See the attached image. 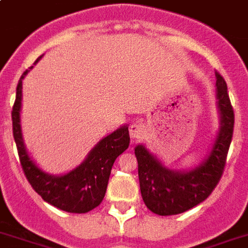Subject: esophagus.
Wrapping results in <instances>:
<instances>
[{
	"label": "esophagus",
	"instance_id": "34e87169",
	"mask_svg": "<svg viewBox=\"0 0 248 248\" xmlns=\"http://www.w3.org/2000/svg\"><path fill=\"white\" fill-rule=\"evenodd\" d=\"M129 132H130V136H132V138L139 139V138H142V137L146 134L147 129H146V125H144V124H142V123H139V122H136V123H133L132 125H130V128H129Z\"/></svg>",
	"mask_w": 248,
	"mask_h": 248
}]
</instances>
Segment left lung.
Returning a JSON list of instances; mask_svg holds the SVG:
<instances>
[{"label":"left lung","instance_id":"1","mask_svg":"<svg viewBox=\"0 0 248 248\" xmlns=\"http://www.w3.org/2000/svg\"><path fill=\"white\" fill-rule=\"evenodd\" d=\"M217 105L220 126L209 156L189 171H173L161 163L143 144L134 148L140 193L144 204L158 216H175L191 209L212 194L222 177L234 126V112L227 83L216 72Z\"/></svg>","mask_w":248,"mask_h":248}]
</instances>
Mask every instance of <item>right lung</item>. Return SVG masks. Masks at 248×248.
Returning a JSON list of instances; mask_svg holds the SVG:
<instances>
[{"label":"right lung","mask_w":248,"mask_h":248,"mask_svg":"<svg viewBox=\"0 0 248 248\" xmlns=\"http://www.w3.org/2000/svg\"><path fill=\"white\" fill-rule=\"evenodd\" d=\"M40 55L34 64L42 58ZM32 65L29 69H31ZM29 71L22 73L16 87L15 104L12 106V132L17 147L18 158L26 179L43 200L61 210L68 213H87L100 205L106 193L111 167L118 156L129 147L128 126L123 125L115 132L102 138L89 153V156L71 172L53 176L39 169L22 139L20 125V109L22 97V79Z\"/></svg>","instance_id":"add662e5"}]
</instances>
